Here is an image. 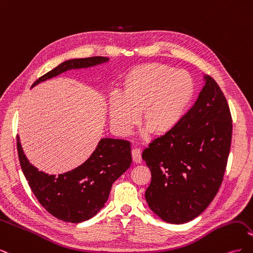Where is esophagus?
I'll use <instances>...</instances> for the list:
<instances>
[{
  "label": "esophagus",
  "mask_w": 253,
  "mask_h": 253,
  "mask_svg": "<svg viewBox=\"0 0 253 253\" xmlns=\"http://www.w3.org/2000/svg\"><path fill=\"white\" fill-rule=\"evenodd\" d=\"M132 158L135 164H140L142 162L141 158V151L139 149H133L132 150Z\"/></svg>",
  "instance_id": "34e87169"
}]
</instances>
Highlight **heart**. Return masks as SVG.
<instances>
[{"instance_id":"obj_1","label":"heart","mask_w":253,"mask_h":253,"mask_svg":"<svg viewBox=\"0 0 253 253\" xmlns=\"http://www.w3.org/2000/svg\"><path fill=\"white\" fill-rule=\"evenodd\" d=\"M125 94L115 93L109 103L111 126L119 135H127L139 120L155 134H165L176 126L193 95V82L183 72L164 64L136 66L126 76Z\"/></svg>"}]
</instances>
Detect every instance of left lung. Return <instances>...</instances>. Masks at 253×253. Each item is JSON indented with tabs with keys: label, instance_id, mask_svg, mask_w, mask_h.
Masks as SVG:
<instances>
[{
	"label": "left lung",
	"instance_id": "8db88e82",
	"mask_svg": "<svg viewBox=\"0 0 253 253\" xmlns=\"http://www.w3.org/2000/svg\"><path fill=\"white\" fill-rule=\"evenodd\" d=\"M197 100L176 126L142 152L152 174L145 200L167 223L183 224L210 205L223 181L232 138L224 93L209 75Z\"/></svg>",
	"mask_w": 253,
	"mask_h": 253
}]
</instances>
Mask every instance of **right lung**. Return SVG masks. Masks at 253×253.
<instances>
[{
	"label": "right lung",
	"mask_w": 253,
	"mask_h": 253,
	"mask_svg": "<svg viewBox=\"0 0 253 253\" xmlns=\"http://www.w3.org/2000/svg\"><path fill=\"white\" fill-rule=\"evenodd\" d=\"M106 57H90L64 61L38 79L33 86L68 70L86 68L108 62ZM17 148L22 171L37 200L52 216L78 224L95 216L106 203L113 182L132 164L131 142L102 138L93 154L76 169L63 174L48 175L38 171L24 155L20 138Z\"/></svg>",
	"instance_id": "add662e5"
}]
</instances>
